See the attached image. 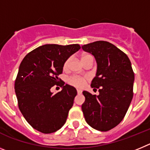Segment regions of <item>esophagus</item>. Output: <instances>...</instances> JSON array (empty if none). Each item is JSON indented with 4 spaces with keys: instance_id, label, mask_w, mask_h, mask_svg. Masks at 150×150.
Segmentation results:
<instances>
[{
    "instance_id": "34e87169",
    "label": "esophagus",
    "mask_w": 150,
    "mask_h": 150,
    "mask_svg": "<svg viewBox=\"0 0 150 150\" xmlns=\"http://www.w3.org/2000/svg\"><path fill=\"white\" fill-rule=\"evenodd\" d=\"M76 91H77L78 94H82V92H83V91L81 89H76Z\"/></svg>"
}]
</instances>
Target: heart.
Wrapping results in <instances>:
<instances>
[{"label":"heart","mask_w":150,"mask_h":150,"mask_svg":"<svg viewBox=\"0 0 150 150\" xmlns=\"http://www.w3.org/2000/svg\"><path fill=\"white\" fill-rule=\"evenodd\" d=\"M88 56V55H83L82 59L86 58V57ZM70 61H71V59H68L66 60V62L64 64V69L65 70L68 67L69 63H70ZM87 79L84 76H78V75H75V76H72L71 77H69L68 79H67V83L70 85L73 86L74 87H76V88H83L84 86L86 83Z\"/></svg>","instance_id":"b5f03b06"}]
</instances>
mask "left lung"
<instances>
[{"label": "left lung", "instance_id": "obj_1", "mask_svg": "<svg viewBox=\"0 0 150 150\" xmlns=\"http://www.w3.org/2000/svg\"><path fill=\"white\" fill-rule=\"evenodd\" d=\"M84 51L92 54L97 73L91 83L99 95L83 91L82 105L85 120L91 128L107 132L120 124L126 114L133 98L134 74L128 57L107 41L83 45Z\"/></svg>", "mask_w": 150, "mask_h": 150}]
</instances>
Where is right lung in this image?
Segmentation results:
<instances>
[{
	"instance_id": "right-lung-1",
	"label": "right lung",
	"mask_w": 150,
	"mask_h": 150,
	"mask_svg": "<svg viewBox=\"0 0 150 150\" xmlns=\"http://www.w3.org/2000/svg\"><path fill=\"white\" fill-rule=\"evenodd\" d=\"M80 48L79 44L43 45L30 52L21 62L15 81L18 108L38 132L53 133L66 122L77 92L63 81L59 83L62 79L58 76L66 60ZM55 84L62 87L56 94L51 91Z\"/></svg>"
}]
</instances>
